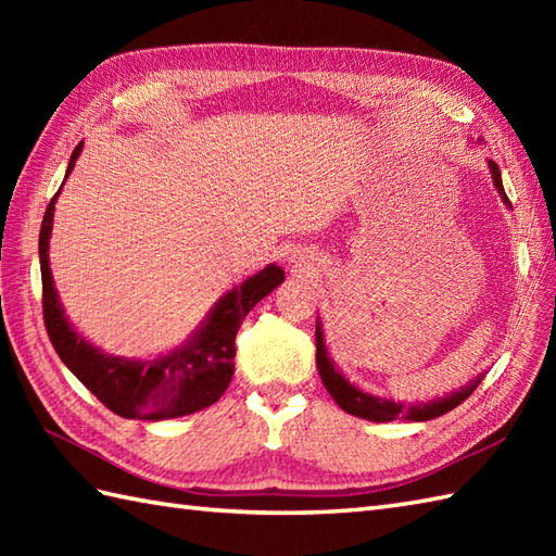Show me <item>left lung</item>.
I'll list each match as a JSON object with an SVG mask.
<instances>
[{"instance_id": "8db88e82", "label": "left lung", "mask_w": 556, "mask_h": 556, "mask_svg": "<svg viewBox=\"0 0 556 556\" xmlns=\"http://www.w3.org/2000/svg\"><path fill=\"white\" fill-rule=\"evenodd\" d=\"M488 167L492 172L494 186H497V193L502 195L504 203L511 207V200L506 198V193H504L500 167L492 160L488 162ZM315 346H317V353H315L317 370H320L323 384H325L327 392L332 394V399L337 401V404L344 408L346 413H351V416H358V418L372 420V422H389V420H396V418L422 422V420L440 418V416H444V413L456 408L458 404H464V401L476 392V387L482 380V375H480V377H476V380H470L466 387H460V389H456V392L446 394L442 399H432V401H425V404L406 406V404H396V401H392V399L365 394L363 389H358L356 384H351L346 377L334 368V363L329 361V356H327V346H325V337H323V325L320 323L315 325Z\"/></svg>"}]
</instances>
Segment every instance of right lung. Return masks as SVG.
Here are the masks:
<instances>
[{
  "label": "right lung",
  "instance_id": "obj_1",
  "mask_svg": "<svg viewBox=\"0 0 556 556\" xmlns=\"http://www.w3.org/2000/svg\"><path fill=\"white\" fill-rule=\"evenodd\" d=\"M83 143L76 146L68 160V169L76 167ZM62 191V188H59ZM59 191L45 210L40 227V271H42V315L45 327L59 358L78 380L96 394L104 406L122 418L131 420H167L188 413L203 410L227 392L233 377L236 332L245 315L285 281V269L267 265L257 275L248 277L241 287L215 303L205 323L188 339V344L167 356L150 361H126L108 356L88 344L74 327L68 325L62 303L56 299L50 257L52 217Z\"/></svg>",
  "mask_w": 556,
  "mask_h": 556
}]
</instances>
